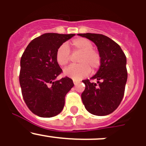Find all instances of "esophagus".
I'll return each instance as SVG.
<instances>
[{
    "mask_svg": "<svg viewBox=\"0 0 146 146\" xmlns=\"http://www.w3.org/2000/svg\"><path fill=\"white\" fill-rule=\"evenodd\" d=\"M73 83H74V85H77V84L80 83V80H73Z\"/></svg>",
    "mask_w": 146,
    "mask_h": 146,
    "instance_id": "34e87169",
    "label": "esophagus"
}]
</instances>
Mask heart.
Masks as SVG:
<instances>
[{
	"label": "heart",
	"mask_w": 146,
	"mask_h": 146,
	"mask_svg": "<svg viewBox=\"0 0 146 146\" xmlns=\"http://www.w3.org/2000/svg\"><path fill=\"white\" fill-rule=\"evenodd\" d=\"M75 51L81 52L78 58V64L71 65L64 70V75L69 78L79 80L99 68L101 64V56L97 50L93 48V44L88 39L78 37L71 41ZM70 50L67 45H61L56 52V61L60 66L64 67L70 62Z\"/></svg>",
	"instance_id": "b5f03b06"
}]
</instances>
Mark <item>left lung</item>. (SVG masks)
I'll return each mask as SVG.
<instances>
[{
	"mask_svg": "<svg viewBox=\"0 0 146 146\" xmlns=\"http://www.w3.org/2000/svg\"><path fill=\"white\" fill-rule=\"evenodd\" d=\"M90 39L98 46L101 64L96 74L90 80H82L85 90L81 98L85 109L91 114L105 116L112 113L123 99L127 80L126 57L120 46L100 34H78Z\"/></svg>",
	"mask_w": 146,
	"mask_h": 146,
	"instance_id": "8db88e82",
	"label": "left lung"
}]
</instances>
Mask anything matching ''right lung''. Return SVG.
<instances>
[{
	"instance_id": "1",
	"label": "right lung",
	"mask_w": 146,
	"mask_h": 146,
	"mask_svg": "<svg viewBox=\"0 0 146 146\" xmlns=\"http://www.w3.org/2000/svg\"><path fill=\"white\" fill-rule=\"evenodd\" d=\"M75 35L44 34L31 41L22 55L19 77L22 95L29 110L39 117L59 114L66 95L74 85L68 77L56 80L63 72L56 61V52Z\"/></svg>"
}]
</instances>
